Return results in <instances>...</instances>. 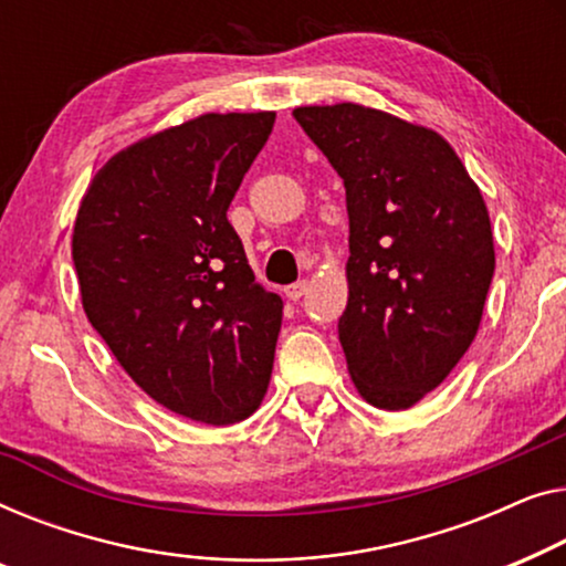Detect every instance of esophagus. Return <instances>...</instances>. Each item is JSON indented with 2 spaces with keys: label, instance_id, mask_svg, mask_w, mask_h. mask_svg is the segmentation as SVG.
Returning a JSON list of instances; mask_svg holds the SVG:
<instances>
[{
  "label": "esophagus",
  "instance_id": "34e87169",
  "mask_svg": "<svg viewBox=\"0 0 566 566\" xmlns=\"http://www.w3.org/2000/svg\"><path fill=\"white\" fill-rule=\"evenodd\" d=\"M307 290H310V282L307 280H300V282H294V284H290V286H284V294L290 300H294L297 302L302 294H307Z\"/></svg>",
  "mask_w": 566,
  "mask_h": 566
}]
</instances>
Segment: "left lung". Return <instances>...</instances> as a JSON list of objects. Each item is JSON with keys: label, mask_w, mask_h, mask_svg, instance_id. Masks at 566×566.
<instances>
[{"label": "left lung", "mask_w": 566, "mask_h": 566, "mask_svg": "<svg viewBox=\"0 0 566 566\" xmlns=\"http://www.w3.org/2000/svg\"><path fill=\"white\" fill-rule=\"evenodd\" d=\"M292 115L346 187L348 374L374 408L408 410L480 331L495 274L488 205L431 127L354 102Z\"/></svg>", "instance_id": "8db88e82"}]
</instances>
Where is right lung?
Wrapping results in <instances>:
<instances>
[{"label":"right lung","instance_id":"1","mask_svg":"<svg viewBox=\"0 0 566 566\" xmlns=\"http://www.w3.org/2000/svg\"><path fill=\"white\" fill-rule=\"evenodd\" d=\"M276 113H207L94 174L74 256L84 313L143 392L207 426L264 400L282 297L253 276L228 207Z\"/></svg>","mask_w":566,"mask_h":566}]
</instances>
